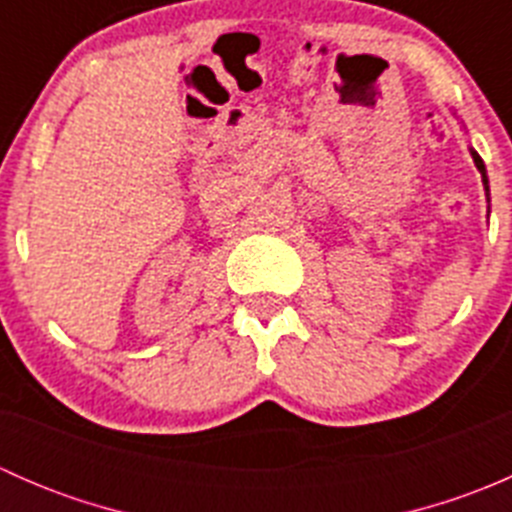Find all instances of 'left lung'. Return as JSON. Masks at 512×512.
<instances>
[{
	"mask_svg": "<svg viewBox=\"0 0 512 512\" xmlns=\"http://www.w3.org/2000/svg\"><path fill=\"white\" fill-rule=\"evenodd\" d=\"M453 116H456V113H453ZM468 151H471V158H473V163H476V168H478V173H480V180H483L485 198H488V203H490V185H488V173H485V163H483V158L478 156L476 148H468ZM488 213H490V210H488Z\"/></svg>",
	"mask_w": 512,
	"mask_h": 512,
	"instance_id": "8db88e82",
	"label": "left lung"
}]
</instances>
